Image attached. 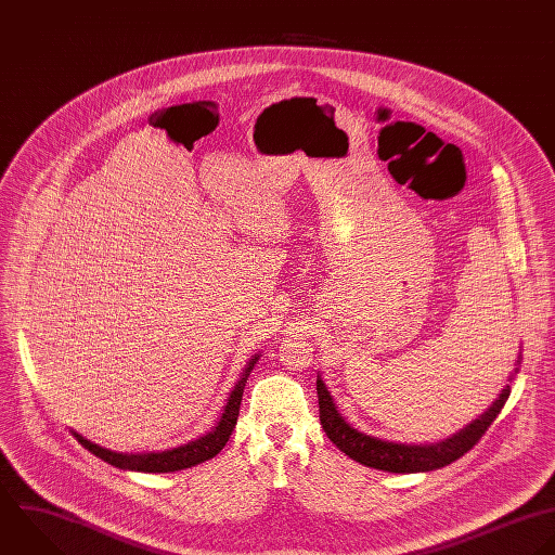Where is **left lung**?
<instances>
[{
  "instance_id": "1",
  "label": "left lung",
  "mask_w": 555,
  "mask_h": 555,
  "mask_svg": "<svg viewBox=\"0 0 555 555\" xmlns=\"http://www.w3.org/2000/svg\"><path fill=\"white\" fill-rule=\"evenodd\" d=\"M519 363H521V354L517 359L515 374L519 372ZM508 380H513V376ZM508 396H511V385H506L502 389L500 398L478 420H474L469 426H465L463 430H459L450 439H443V441L430 443V446H404V443L380 441L376 437H370V435H363V433L354 430L341 417V413L337 411V406L333 402V396H331L328 387L318 376L320 422H322V428H324L326 437L352 461H357L365 467H372V469L389 472V474L435 472V469H441V467L459 461L482 439V435L489 430V426L495 422V417L504 409Z\"/></svg>"
}]
</instances>
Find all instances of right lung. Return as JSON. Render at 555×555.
Listing matches in <instances>:
<instances>
[{"instance_id": "obj_1", "label": "right lung", "mask_w": 555, "mask_h": 555, "mask_svg": "<svg viewBox=\"0 0 555 555\" xmlns=\"http://www.w3.org/2000/svg\"><path fill=\"white\" fill-rule=\"evenodd\" d=\"M259 361V354H255L248 365L244 367L240 380L235 383L233 391L229 393V400L222 409V415L218 420V424L201 439L175 448V450H166V452H151V454H118L105 448H99L96 443H90L88 439H83L81 435L73 433L75 439L96 459L105 461L107 465H114L118 469H129V472H144V474H170V472H181V469H190L194 465H201L209 459H214L229 441L235 424H237V415H240V404H242V393L246 387V380L255 367V363Z\"/></svg>"}]
</instances>
